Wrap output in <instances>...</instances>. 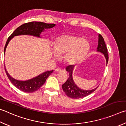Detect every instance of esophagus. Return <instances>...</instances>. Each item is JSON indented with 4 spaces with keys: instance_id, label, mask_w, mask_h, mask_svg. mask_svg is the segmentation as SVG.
<instances>
[{
    "instance_id": "obj_1",
    "label": "esophagus",
    "mask_w": 126,
    "mask_h": 126,
    "mask_svg": "<svg viewBox=\"0 0 126 126\" xmlns=\"http://www.w3.org/2000/svg\"><path fill=\"white\" fill-rule=\"evenodd\" d=\"M55 72H61V70L60 69H59V68H57V69H55Z\"/></svg>"
}]
</instances>
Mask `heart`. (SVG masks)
<instances>
[{
    "instance_id": "heart-1",
    "label": "heart",
    "mask_w": 126,
    "mask_h": 126,
    "mask_svg": "<svg viewBox=\"0 0 126 126\" xmlns=\"http://www.w3.org/2000/svg\"><path fill=\"white\" fill-rule=\"evenodd\" d=\"M89 48V43L82 40V37L66 35L57 38L54 46L55 52L58 55L66 54L65 60L71 65L82 61L87 54ZM56 53L54 52L53 55L56 58L57 55Z\"/></svg>"
}]
</instances>
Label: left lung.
Masks as SVG:
<instances>
[{"mask_svg": "<svg viewBox=\"0 0 126 126\" xmlns=\"http://www.w3.org/2000/svg\"><path fill=\"white\" fill-rule=\"evenodd\" d=\"M98 43L97 51L102 53L106 60V65L109 61V55H108L107 48L105 42L104 41L102 35L100 34L98 35ZM74 65H69L66 67V70L69 73V76L67 80L66 81L65 83L62 85L63 91L65 92L66 94L71 98H80L89 95L90 94L92 93L94 91L97 89V87L94 89L90 90H84L79 88L75 83L73 77H72V72H73Z\"/></svg>", "mask_w": 126, "mask_h": 126, "instance_id": "left-lung-1", "label": "left lung"}]
</instances>
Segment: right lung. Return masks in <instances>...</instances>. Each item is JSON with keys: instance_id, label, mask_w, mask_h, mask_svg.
<instances>
[{"instance_id": "right-lung-1", "label": "right lung", "mask_w": 126, "mask_h": 126, "mask_svg": "<svg viewBox=\"0 0 126 126\" xmlns=\"http://www.w3.org/2000/svg\"><path fill=\"white\" fill-rule=\"evenodd\" d=\"M55 25H56L54 24H46L42 23V22L37 21L30 22V23L23 24L17 28L9 37L8 40L6 41L5 47H4V55H5L6 47H7L9 43L14 36H19V35H31V36L41 38L40 35L41 32H44L45 29H48L54 27ZM5 70L8 79H9L10 82L13 83V85L17 89L24 92H27V93L34 92L39 89L45 82L46 79L54 71V70H51V71H45L36 77L29 79V80L21 81L13 78L6 71L5 66Z\"/></svg>"}]
</instances>
